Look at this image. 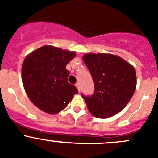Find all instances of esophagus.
<instances>
[{"label": "esophagus", "instance_id": "34e87169", "mask_svg": "<svg viewBox=\"0 0 158 158\" xmlns=\"http://www.w3.org/2000/svg\"><path fill=\"white\" fill-rule=\"evenodd\" d=\"M75 85H76V87H77V89L78 91L80 92V89H81L80 84H79V83H76V84H75Z\"/></svg>", "mask_w": 158, "mask_h": 158}]
</instances>
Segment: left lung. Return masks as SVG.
<instances>
[{"label": "left lung", "instance_id": "8db88e82", "mask_svg": "<svg viewBox=\"0 0 158 158\" xmlns=\"http://www.w3.org/2000/svg\"><path fill=\"white\" fill-rule=\"evenodd\" d=\"M83 61L91 73L94 93L82 94L89 112L99 118L115 115L126 107L136 89L133 65L111 54H85Z\"/></svg>", "mask_w": 158, "mask_h": 158}]
</instances>
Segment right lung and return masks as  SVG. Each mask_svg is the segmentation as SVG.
<instances>
[{
    "instance_id": "add662e5",
    "label": "right lung",
    "mask_w": 158,
    "mask_h": 158,
    "mask_svg": "<svg viewBox=\"0 0 158 158\" xmlns=\"http://www.w3.org/2000/svg\"><path fill=\"white\" fill-rule=\"evenodd\" d=\"M76 54L53 46H43L29 54L22 65V82L31 101L43 111L57 114L78 93L68 82L65 66Z\"/></svg>"
}]
</instances>
